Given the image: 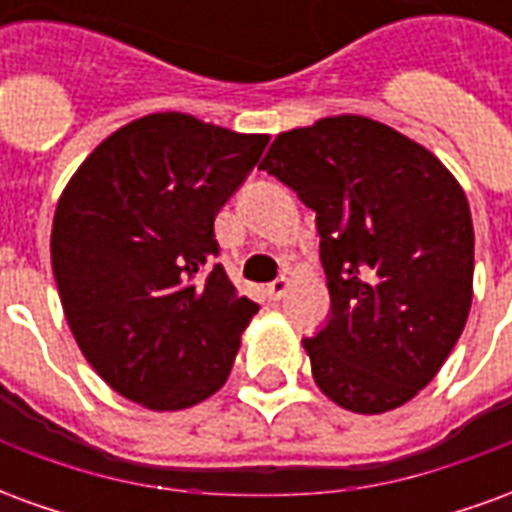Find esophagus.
Returning <instances> with one entry per match:
<instances>
[{
	"label": "esophagus",
	"mask_w": 512,
	"mask_h": 512,
	"mask_svg": "<svg viewBox=\"0 0 512 512\" xmlns=\"http://www.w3.org/2000/svg\"><path fill=\"white\" fill-rule=\"evenodd\" d=\"M288 290H290V279L279 277V279H274L271 285H268L266 293H268V299L279 301V299H285V296H288Z\"/></svg>",
	"instance_id": "34e87169"
}]
</instances>
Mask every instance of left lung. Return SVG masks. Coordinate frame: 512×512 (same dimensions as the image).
Returning a JSON list of instances; mask_svg holds the SVG:
<instances>
[{"mask_svg":"<svg viewBox=\"0 0 512 512\" xmlns=\"http://www.w3.org/2000/svg\"><path fill=\"white\" fill-rule=\"evenodd\" d=\"M260 169L315 211L332 318L304 340L323 395L384 414L419 395L458 343L474 282L469 200L406 134L362 115L290 128Z\"/></svg>","mask_w":512,"mask_h":512,"instance_id":"left-lung-1","label":"left lung"}]
</instances>
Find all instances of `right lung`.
<instances>
[{
	"label": "right lung",
	"mask_w": 512,
	"mask_h": 512,
	"mask_svg": "<svg viewBox=\"0 0 512 512\" xmlns=\"http://www.w3.org/2000/svg\"><path fill=\"white\" fill-rule=\"evenodd\" d=\"M183 112L109 134L62 189L51 268L76 345L117 395L150 411L208 400L257 304L224 274L213 219L266 150Z\"/></svg>",
	"instance_id": "1"
}]
</instances>
